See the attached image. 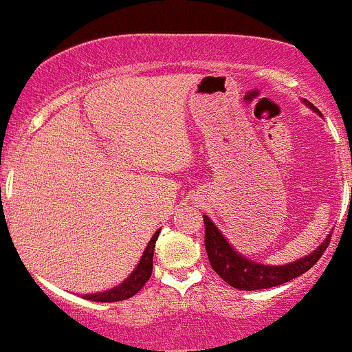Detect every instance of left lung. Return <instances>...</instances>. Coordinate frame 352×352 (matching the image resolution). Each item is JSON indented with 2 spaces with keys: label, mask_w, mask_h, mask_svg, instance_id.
I'll return each mask as SVG.
<instances>
[{
  "label": "left lung",
  "mask_w": 352,
  "mask_h": 352,
  "mask_svg": "<svg viewBox=\"0 0 352 352\" xmlns=\"http://www.w3.org/2000/svg\"><path fill=\"white\" fill-rule=\"evenodd\" d=\"M313 111L320 114V111L316 109L313 104H309L308 100H305ZM205 222V250H207L208 262H210L212 269L215 270L219 277L226 280L229 286L236 287V289L241 291H256V289H269V287L280 286L284 283H289L291 279H296L301 274H305L306 270L311 269L316 262L320 260V256L323 255V252L329 246L330 238L332 236H327L325 241L318 246L316 250H313L309 255L298 258L296 262L286 263V265H263V263L253 262L248 260L246 256H243L241 253L236 252L231 245H229L228 239L224 238L221 231L217 229V226L204 215Z\"/></svg>",
  "instance_id": "8db88e82"
}]
</instances>
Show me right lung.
Wrapping results in <instances>:
<instances>
[{"mask_svg":"<svg viewBox=\"0 0 352 352\" xmlns=\"http://www.w3.org/2000/svg\"><path fill=\"white\" fill-rule=\"evenodd\" d=\"M159 232H155L152 236V239L148 241L147 248H145L144 255H142L140 262L138 265L135 267V270L131 272V276L128 279H124L120 286L113 287L109 291H104V293H96V294H83V298L90 299V301H97V302H114V301H123V299L131 298L145 286L148 279L152 276V260H154V248H155V241L159 238Z\"/></svg>","mask_w":352,"mask_h":352,"instance_id":"add662e5","label":"right lung"}]
</instances>
